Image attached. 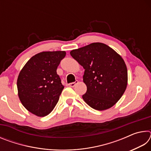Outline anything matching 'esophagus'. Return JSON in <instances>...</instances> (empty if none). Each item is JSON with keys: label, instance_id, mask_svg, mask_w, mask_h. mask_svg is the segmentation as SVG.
<instances>
[{"label": "esophagus", "instance_id": "obj_1", "mask_svg": "<svg viewBox=\"0 0 151 151\" xmlns=\"http://www.w3.org/2000/svg\"><path fill=\"white\" fill-rule=\"evenodd\" d=\"M78 81H76L75 82H74V83H70L69 85L70 86H71V87H74V86H75L76 84H78Z\"/></svg>", "mask_w": 151, "mask_h": 151}]
</instances>
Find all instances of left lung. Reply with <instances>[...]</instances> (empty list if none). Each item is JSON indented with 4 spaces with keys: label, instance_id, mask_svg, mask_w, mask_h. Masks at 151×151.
Instances as JSON below:
<instances>
[{
    "label": "left lung",
    "instance_id": "1",
    "mask_svg": "<svg viewBox=\"0 0 151 151\" xmlns=\"http://www.w3.org/2000/svg\"><path fill=\"white\" fill-rule=\"evenodd\" d=\"M70 55L85 69L83 95L92 108L104 111L114 106L127 88L128 73L123 58L108 45L93 42L71 50Z\"/></svg>",
    "mask_w": 151,
    "mask_h": 151
}]
</instances>
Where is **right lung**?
Masks as SVG:
<instances>
[{"label":"right lung","instance_id":"add662e5","mask_svg":"<svg viewBox=\"0 0 151 151\" xmlns=\"http://www.w3.org/2000/svg\"><path fill=\"white\" fill-rule=\"evenodd\" d=\"M65 56V51L38 53L20 70L18 95L24 108L36 116L48 115L59 100L64 86L57 69Z\"/></svg>","mask_w":151,"mask_h":151}]
</instances>
